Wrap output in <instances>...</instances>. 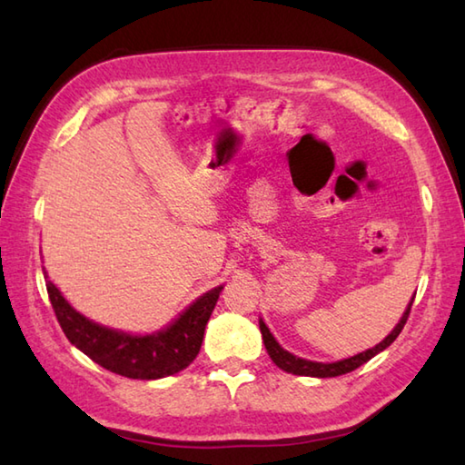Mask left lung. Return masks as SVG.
Segmentation results:
<instances>
[{
  "mask_svg": "<svg viewBox=\"0 0 465 465\" xmlns=\"http://www.w3.org/2000/svg\"><path fill=\"white\" fill-rule=\"evenodd\" d=\"M410 312H411V303L408 305L406 313H403L401 322L396 325V328H393V331L388 335V338H385L381 343L375 345V348L353 355V358H348L343 361H335V363H320V361H308V360L295 358V355H292L290 351H285L282 345L273 340V335L270 333L268 328H265V323L262 320H260V330H262L265 350H268L270 358L283 371L293 373V375H312V378H335V375H343V373H350L353 370H358L360 365H363L365 361H370L375 353L383 351L390 343H393V340H396L400 331L403 330V325H406V322L410 318Z\"/></svg>",
  "mask_w": 465,
  "mask_h": 465,
  "instance_id": "obj_1",
  "label": "left lung"
}]
</instances>
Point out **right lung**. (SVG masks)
Listing matches in <instances>:
<instances>
[{
	"label": "right lung",
	"mask_w": 465,
	"mask_h": 465,
	"mask_svg": "<svg viewBox=\"0 0 465 465\" xmlns=\"http://www.w3.org/2000/svg\"><path fill=\"white\" fill-rule=\"evenodd\" d=\"M45 288L65 338L102 368L132 380H157L185 370L200 353L207 320L223 290L207 292L170 328L140 338L85 320L49 280Z\"/></svg>",
	"instance_id": "obj_1"
}]
</instances>
